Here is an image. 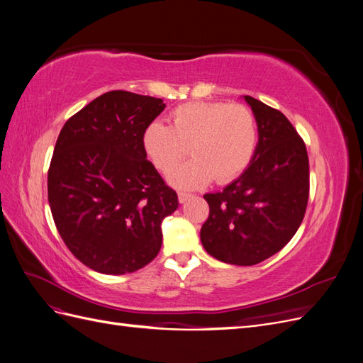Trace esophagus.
<instances>
[{"label": "esophagus", "instance_id": "1", "mask_svg": "<svg viewBox=\"0 0 363 363\" xmlns=\"http://www.w3.org/2000/svg\"><path fill=\"white\" fill-rule=\"evenodd\" d=\"M192 196V194H189V192H179V201L180 203H184V201H188L189 199Z\"/></svg>", "mask_w": 363, "mask_h": 363}]
</instances>
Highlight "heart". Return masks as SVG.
<instances>
[{
	"mask_svg": "<svg viewBox=\"0 0 363 363\" xmlns=\"http://www.w3.org/2000/svg\"><path fill=\"white\" fill-rule=\"evenodd\" d=\"M259 142L255 112L244 104L192 101L175 107L171 127L152 121L142 133V147L155 167L167 174L189 152L192 160L175 168L169 182L183 189L227 183L251 163Z\"/></svg>",
	"mask_w": 363,
	"mask_h": 363,
	"instance_id": "b5f03b06",
	"label": "heart"
}]
</instances>
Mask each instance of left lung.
<instances>
[{
  "mask_svg": "<svg viewBox=\"0 0 363 363\" xmlns=\"http://www.w3.org/2000/svg\"><path fill=\"white\" fill-rule=\"evenodd\" d=\"M259 127L247 171L224 191L206 194L201 242L208 255L250 267L276 255L296 233L309 201V157L303 138L280 111L245 95Z\"/></svg>",
  "mask_w": 363,
  "mask_h": 363,
  "instance_id": "8db88e82",
  "label": "left lung"
}]
</instances>
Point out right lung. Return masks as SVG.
Returning a JSON list of instances; mask_svg holds the SVG:
<instances>
[{"instance_id":"1","label":"right lung","mask_w":363,"mask_h":363,"mask_svg":"<svg viewBox=\"0 0 363 363\" xmlns=\"http://www.w3.org/2000/svg\"><path fill=\"white\" fill-rule=\"evenodd\" d=\"M163 100L111 91L72 115L48 169V203L65 245L101 274L144 268L162 247L160 224L179 207L142 147Z\"/></svg>"}]
</instances>
